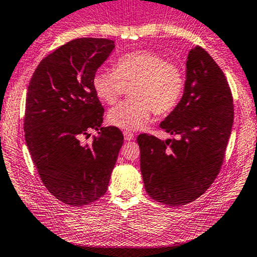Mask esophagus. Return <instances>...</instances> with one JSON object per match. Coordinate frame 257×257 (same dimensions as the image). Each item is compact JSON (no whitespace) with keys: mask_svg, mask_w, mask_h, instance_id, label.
I'll return each mask as SVG.
<instances>
[{"mask_svg":"<svg viewBox=\"0 0 257 257\" xmlns=\"http://www.w3.org/2000/svg\"><path fill=\"white\" fill-rule=\"evenodd\" d=\"M134 137H135V135L132 134V132H128V131H125V132H123V139H125L126 141H131V140H134Z\"/></svg>","mask_w":257,"mask_h":257,"instance_id":"esophagus-1","label":"esophagus"}]
</instances>
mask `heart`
I'll list each match as a JSON object with an SVG mask.
<instances>
[{
    "mask_svg": "<svg viewBox=\"0 0 257 257\" xmlns=\"http://www.w3.org/2000/svg\"><path fill=\"white\" fill-rule=\"evenodd\" d=\"M94 93L106 104L116 103L131 87V100L123 101L107 112V121L126 131L142 128L153 114L163 115L178 105L185 78L178 66L161 55L140 50L123 55L115 62V71L100 68L92 79Z\"/></svg>",
    "mask_w": 257,
    "mask_h": 257,
    "instance_id": "b5f03b06",
    "label": "heart"
}]
</instances>
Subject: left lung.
Returning <instances> with one entry per match:
<instances>
[{"label": "left lung", "instance_id": "obj_1", "mask_svg": "<svg viewBox=\"0 0 257 257\" xmlns=\"http://www.w3.org/2000/svg\"><path fill=\"white\" fill-rule=\"evenodd\" d=\"M233 116L224 73L208 52L196 46L186 59L183 96L159 125L179 139L137 137L147 194L157 202L181 206L206 192L222 167Z\"/></svg>", "mask_w": 257, "mask_h": 257}]
</instances>
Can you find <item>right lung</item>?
Wrapping results in <instances>:
<instances>
[{"label": "right lung", "mask_w": 257, "mask_h": 257, "mask_svg": "<svg viewBox=\"0 0 257 257\" xmlns=\"http://www.w3.org/2000/svg\"><path fill=\"white\" fill-rule=\"evenodd\" d=\"M109 39L81 38L60 46L39 63L27 92L26 143L41 181L66 205L84 206L106 192L121 131L103 127L104 107L92 79L114 50ZM98 132L90 145L80 136Z\"/></svg>", "instance_id": "obj_1"}]
</instances>
